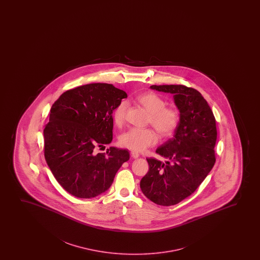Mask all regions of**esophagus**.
<instances>
[{"instance_id": "obj_1", "label": "esophagus", "mask_w": 260, "mask_h": 260, "mask_svg": "<svg viewBox=\"0 0 260 260\" xmlns=\"http://www.w3.org/2000/svg\"><path fill=\"white\" fill-rule=\"evenodd\" d=\"M131 155H132V158H134V159H137V158H139V153L138 152H135V151H132L131 152Z\"/></svg>"}]
</instances>
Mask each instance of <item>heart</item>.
<instances>
[{"instance_id":"1","label":"heart","mask_w":260,"mask_h":260,"mask_svg":"<svg viewBox=\"0 0 260 260\" xmlns=\"http://www.w3.org/2000/svg\"><path fill=\"white\" fill-rule=\"evenodd\" d=\"M137 103L144 107L148 113V122L156 128L161 137L168 138L174 133L179 123V113L171 107H165V101L155 93L142 94L136 99ZM127 103L121 101L115 107L113 118L115 124L120 125L124 121ZM120 144L132 151H143L153 146L158 141L156 132L151 128H132L120 136Z\"/></svg>"}]
</instances>
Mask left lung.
<instances>
[{
  "label": "left lung",
  "instance_id": "8db88e82",
  "mask_svg": "<svg viewBox=\"0 0 260 260\" xmlns=\"http://www.w3.org/2000/svg\"><path fill=\"white\" fill-rule=\"evenodd\" d=\"M150 89L172 94L180 119L173 138L156 149L166 160L146 159L149 171L140 188L153 203L171 206L191 196L213 168L216 120L196 89L184 85H152Z\"/></svg>",
  "mask_w": 260,
  "mask_h": 260
}]
</instances>
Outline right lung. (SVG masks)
I'll return each mask as SVG.
<instances>
[{
  "instance_id": "right-lung-1",
  "label": "right lung",
  "mask_w": 260,
  "mask_h": 260,
  "mask_svg": "<svg viewBox=\"0 0 260 260\" xmlns=\"http://www.w3.org/2000/svg\"><path fill=\"white\" fill-rule=\"evenodd\" d=\"M127 93L107 83H90L63 93L52 105L43 131L44 156L57 181L72 196L89 199L107 191L128 150L96 146L113 140L112 117Z\"/></svg>"
}]
</instances>
